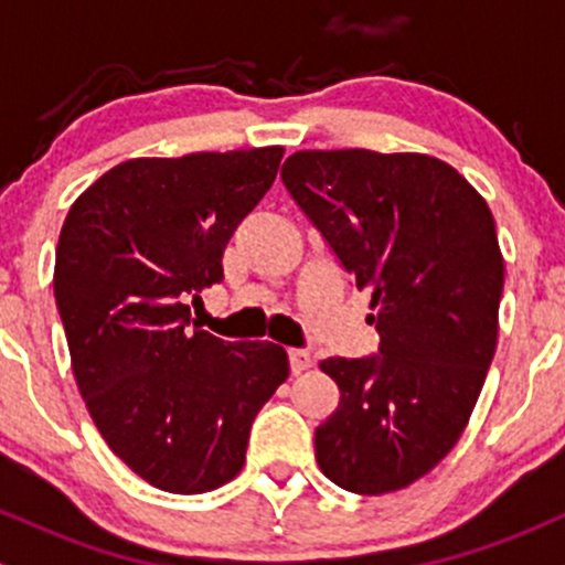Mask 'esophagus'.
<instances>
[{"label": "esophagus", "instance_id": "1", "mask_svg": "<svg viewBox=\"0 0 565 565\" xmlns=\"http://www.w3.org/2000/svg\"><path fill=\"white\" fill-rule=\"evenodd\" d=\"M310 364H313V359H310V353L308 350H289V366H291V372L295 374H300V372H305V369H310Z\"/></svg>", "mask_w": 565, "mask_h": 565}]
</instances>
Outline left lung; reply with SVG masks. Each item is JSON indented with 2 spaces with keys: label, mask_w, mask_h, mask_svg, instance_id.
<instances>
[{
  "label": "left lung",
  "mask_w": 565,
  "mask_h": 565,
  "mask_svg": "<svg viewBox=\"0 0 565 565\" xmlns=\"http://www.w3.org/2000/svg\"><path fill=\"white\" fill-rule=\"evenodd\" d=\"M281 178L359 289H372L366 321L380 332L377 359L319 364L340 406L316 427V462L353 494L406 489L454 449L494 359V215L427 153L297 151Z\"/></svg>",
  "instance_id": "1"
}]
</instances>
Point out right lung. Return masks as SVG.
Segmentation results:
<instances>
[{
    "label": "right lung",
    "instance_id": "obj_1",
    "mask_svg": "<svg viewBox=\"0 0 565 565\" xmlns=\"http://www.w3.org/2000/svg\"><path fill=\"white\" fill-rule=\"evenodd\" d=\"M281 159V146L127 159L71 204L57 238L76 387L108 449L170 494L233 481L257 412L289 377L281 345L217 340L185 305L223 281L225 246Z\"/></svg>",
    "mask_w": 565,
    "mask_h": 565
}]
</instances>
